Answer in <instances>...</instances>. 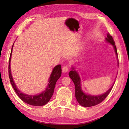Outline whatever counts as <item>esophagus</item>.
Listing matches in <instances>:
<instances>
[{
  "mask_svg": "<svg viewBox=\"0 0 129 129\" xmlns=\"http://www.w3.org/2000/svg\"><path fill=\"white\" fill-rule=\"evenodd\" d=\"M69 69V67L68 66V65H66V66H64L62 67V71L63 72H67L68 71Z\"/></svg>",
  "mask_w": 129,
  "mask_h": 129,
  "instance_id": "34e87169",
  "label": "esophagus"
}]
</instances>
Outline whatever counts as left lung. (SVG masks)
<instances>
[{
    "label": "left lung",
    "instance_id": "left-lung-1",
    "mask_svg": "<svg viewBox=\"0 0 129 129\" xmlns=\"http://www.w3.org/2000/svg\"><path fill=\"white\" fill-rule=\"evenodd\" d=\"M105 40L107 43L113 45V48L114 49V52L116 55V57L118 61V53L117 51V48L115 47V42L112 36L110 35L109 33L107 34V38H105ZM72 71H70L69 73V76L71 77L72 80L75 84V96L80 105L84 107H90L93 106H95L96 105H98L101 103L102 101L106 99L107 96L111 91L113 88V86L114 85L115 81L113 83V85L110 87V88L109 90H107L105 93H104L100 95H90L88 94H86L82 90L81 88V78L78 74V72L76 71L75 68L73 66L71 68Z\"/></svg>",
    "mask_w": 129,
    "mask_h": 129
}]
</instances>
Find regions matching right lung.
<instances>
[{"label": "right lung", "mask_w": 129, "mask_h": 129, "mask_svg": "<svg viewBox=\"0 0 129 129\" xmlns=\"http://www.w3.org/2000/svg\"><path fill=\"white\" fill-rule=\"evenodd\" d=\"M14 44H13L11 49V52L10 54L9 60V67H8V75H9L10 81L11 84L13 88L14 89L15 92L18 95V97L24 101L25 103L33 106H43L47 104L51 99L52 95L54 92V87H55L57 81L58 80L61 76V65H57L53 68L52 73L49 78L48 84L47 88L42 92L36 95H28L21 92L19 89L17 88L15 84L11 74V59L12 52Z\"/></svg>", "instance_id": "add662e5"}]
</instances>
